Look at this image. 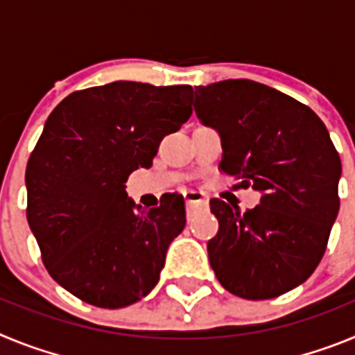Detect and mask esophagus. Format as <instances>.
<instances>
[{
  "mask_svg": "<svg viewBox=\"0 0 355 355\" xmlns=\"http://www.w3.org/2000/svg\"><path fill=\"white\" fill-rule=\"evenodd\" d=\"M184 199H187L188 211H192V209L196 208H206V206H208V197L202 192H196V190L184 193Z\"/></svg>",
  "mask_w": 355,
  "mask_h": 355,
  "instance_id": "34e87169",
  "label": "esophagus"
}]
</instances>
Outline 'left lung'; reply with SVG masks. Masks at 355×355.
Segmentation results:
<instances>
[{"instance_id": "obj_1", "label": "left lung", "mask_w": 355, "mask_h": 355, "mask_svg": "<svg viewBox=\"0 0 355 355\" xmlns=\"http://www.w3.org/2000/svg\"><path fill=\"white\" fill-rule=\"evenodd\" d=\"M192 92L197 117L220 133L218 171L261 192L243 213L209 200L218 220L209 265L229 293L274 299L302 284L324 258L340 211V155L309 106L266 85L225 80Z\"/></svg>"}]
</instances>
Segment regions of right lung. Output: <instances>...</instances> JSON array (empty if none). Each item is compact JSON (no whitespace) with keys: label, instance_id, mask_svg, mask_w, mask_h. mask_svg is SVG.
I'll return each mask as SVG.
<instances>
[{"label":"right lung","instance_id":"add662e5","mask_svg":"<svg viewBox=\"0 0 355 355\" xmlns=\"http://www.w3.org/2000/svg\"><path fill=\"white\" fill-rule=\"evenodd\" d=\"M190 85L114 81L72 92L46 121L28 159L26 218L46 270L83 302L117 309L158 283L187 224L183 196L142 209L124 184L190 119Z\"/></svg>","mask_w":355,"mask_h":355}]
</instances>
